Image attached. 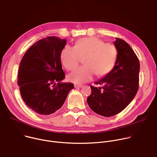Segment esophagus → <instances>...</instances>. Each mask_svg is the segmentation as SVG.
<instances>
[{
    "mask_svg": "<svg viewBox=\"0 0 157 157\" xmlns=\"http://www.w3.org/2000/svg\"><path fill=\"white\" fill-rule=\"evenodd\" d=\"M82 87H83L82 85H78V84H75V88H81Z\"/></svg>",
    "mask_w": 157,
    "mask_h": 157,
    "instance_id": "esophagus-1",
    "label": "esophagus"
}]
</instances>
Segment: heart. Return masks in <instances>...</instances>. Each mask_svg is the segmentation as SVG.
Returning <instances> with one entry per match:
<instances>
[{"mask_svg": "<svg viewBox=\"0 0 157 157\" xmlns=\"http://www.w3.org/2000/svg\"><path fill=\"white\" fill-rule=\"evenodd\" d=\"M118 56L115 45L105 43L95 37H84L78 40L74 47L66 45L60 54L63 66L67 70L75 69L83 59L84 66L76 68L68 76V80L81 84L92 79L94 74L98 76L110 73L113 68Z\"/></svg>", "mask_w": 157, "mask_h": 157, "instance_id": "1", "label": "heart"}]
</instances>
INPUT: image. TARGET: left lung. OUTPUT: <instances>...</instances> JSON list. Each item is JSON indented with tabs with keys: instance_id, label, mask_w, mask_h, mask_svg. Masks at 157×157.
I'll use <instances>...</instances> for the list:
<instances>
[{
	"instance_id": "8db88e82",
	"label": "left lung",
	"mask_w": 157,
	"mask_h": 157,
	"mask_svg": "<svg viewBox=\"0 0 157 157\" xmlns=\"http://www.w3.org/2000/svg\"><path fill=\"white\" fill-rule=\"evenodd\" d=\"M114 45L118 56L112 70L95 83L101 87L90 86L91 94L87 102L96 113L113 117L123 111L132 100L139 89L140 63L130 45L116 37Z\"/></svg>"
}]
</instances>
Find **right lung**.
I'll return each instance as SVG.
<instances>
[{"label":"right lung","mask_w":157,"mask_h":157,"mask_svg":"<svg viewBox=\"0 0 157 157\" xmlns=\"http://www.w3.org/2000/svg\"><path fill=\"white\" fill-rule=\"evenodd\" d=\"M66 44V39L56 36L42 39L29 47L20 62L21 96L27 107L39 115H48L60 109L74 88L73 83L62 82L65 74L60 54Z\"/></svg>","instance_id":"add662e5"}]
</instances>
